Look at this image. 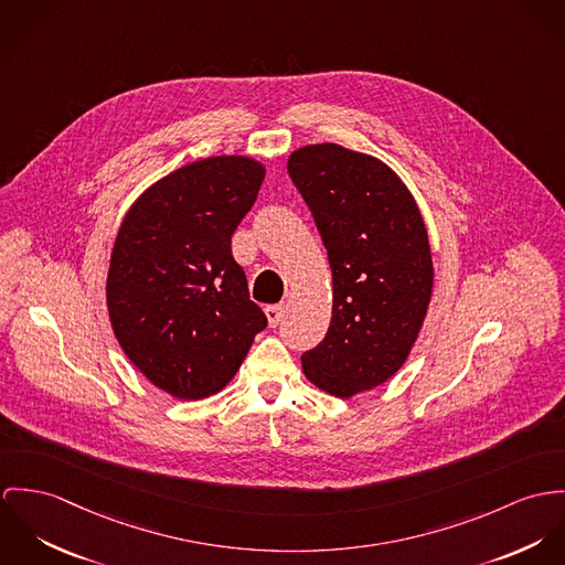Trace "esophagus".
I'll use <instances>...</instances> for the list:
<instances>
[{"label":"esophagus","instance_id":"obj_1","mask_svg":"<svg viewBox=\"0 0 565 565\" xmlns=\"http://www.w3.org/2000/svg\"><path fill=\"white\" fill-rule=\"evenodd\" d=\"M264 312H266V318H268V324L277 327L281 316H284V306H268Z\"/></svg>","mask_w":565,"mask_h":565}]
</instances>
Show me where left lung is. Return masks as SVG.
Returning <instances> with one entry per match:
<instances>
[{"instance_id":"1","label":"left lung","mask_w":565,"mask_h":565,"mask_svg":"<svg viewBox=\"0 0 565 565\" xmlns=\"http://www.w3.org/2000/svg\"><path fill=\"white\" fill-rule=\"evenodd\" d=\"M288 173L312 210L331 266L324 340L301 355L316 387L338 398L396 375L434 292L429 234L416 199L375 156L335 142L290 153Z\"/></svg>"}]
</instances>
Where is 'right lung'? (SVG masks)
Returning <instances> with one entry per match:
<instances>
[{
	"instance_id": "right-lung-1",
	"label": "right lung",
	"mask_w": 565,
	"mask_h": 565,
	"mask_svg": "<svg viewBox=\"0 0 565 565\" xmlns=\"http://www.w3.org/2000/svg\"><path fill=\"white\" fill-rule=\"evenodd\" d=\"M264 175L247 156L196 160L145 190L119 227L106 281L110 324L129 362L175 398L221 392L266 327L232 255Z\"/></svg>"
}]
</instances>
